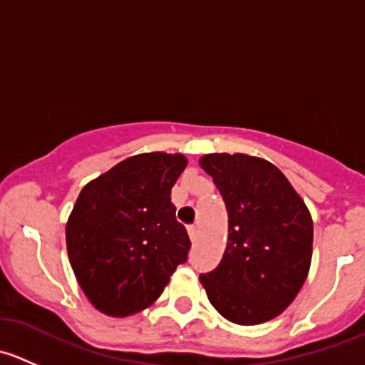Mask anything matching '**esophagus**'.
<instances>
[{
	"label": "esophagus",
	"instance_id": "esophagus-1",
	"mask_svg": "<svg viewBox=\"0 0 365 365\" xmlns=\"http://www.w3.org/2000/svg\"><path fill=\"white\" fill-rule=\"evenodd\" d=\"M197 235H200V231H197V226H190V227H189V237H190V240L196 242V240H197Z\"/></svg>",
	"mask_w": 365,
	"mask_h": 365
}]
</instances>
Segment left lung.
Instances as JSON below:
<instances>
[{"label":"left lung","mask_w":365,"mask_h":365,"mask_svg":"<svg viewBox=\"0 0 365 365\" xmlns=\"http://www.w3.org/2000/svg\"><path fill=\"white\" fill-rule=\"evenodd\" d=\"M200 165L213 178L230 215L222 259L200 275L210 304L237 325L274 319L307 279L311 212L272 162L245 153H208Z\"/></svg>","instance_id":"left-lung-1"}]
</instances>
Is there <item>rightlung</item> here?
I'll use <instances>...</instances> for the list:
<instances>
[{"label": "right lung", "instance_id": "obj_1", "mask_svg": "<svg viewBox=\"0 0 365 365\" xmlns=\"http://www.w3.org/2000/svg\"><path fill=\"white\" fill-rule=\"evenodd\" d=\"M185 168L182 153H139L83 187L65 235L77 282L97 311H143L187 261L189 235L171 203Z\"/></svg>", "mask_w": 365, "mask_h": 365}]
</instances>
